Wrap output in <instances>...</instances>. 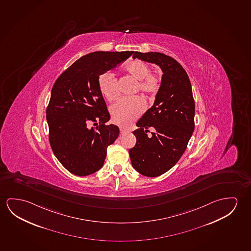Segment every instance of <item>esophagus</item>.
Instances as JSON below:
<instances>
[{
  "mask_svg": "<svg viewBox=\"0 0 251 251\" xmlns=\"http://www.w3.org/2000/svg\"><path fill=\"white\" fill-rule=\"evenodd\" d=\"M129 131L128 129H126V128H124V127H120V133L122 134V135H124V134H126L127 132Z\"/></svg>",
  "mask_w": 251,
  "mask_h": 251,
  "instance_id": "obj_1",
  "label": "esophagus"
}]
</instances>
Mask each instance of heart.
Instances as JSON below:
<instances>
[{
	"mask_svg": "<svg viewBox=\"0 0 251 251\" xmlns=\"http://www.w3.org/2000/svg\"><path fill=\"white\" fill-rule=\"evenodd\" d=\"M125 73L136 80V85L132 94L141 93L143 98L154 97L162 86V78L159 74L151 72V67L146 62L134 60L124 66ZM98 88L100 94L108 100L114 101L119 97L117 80L114 74L106 71L98 76ZM144 111L143 100L138 97L121 99L110 108L112 119L120 126H128L137 119Z\"/></svg>",
	"mask_w": 251,
	"mask_h": 251,
	"instance_id": "heart-1",
	"label": "heart"
}]
</instances>
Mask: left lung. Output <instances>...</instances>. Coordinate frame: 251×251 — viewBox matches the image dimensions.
I'll return each mask as SVG.
<instances>
[{
	"label": "left lung",
	"mask_w": 251,
	"mask_h": 251,
	"mask_svg": "<svg viewBox=\"0 0 251 251\" xmlns=\"http://www.w3.org/2000/svg\"><path fill=\"white\" fill-rule=\"evenodd\" d=\"M133 58L160 66L162 86L154 103L136 123L135 147L129 150L132 166L149 177L166 173L187 149L195 128V100L189 76L181 64L159 52L136 51ZM155 131L148 136V128Z\"/></svg>",
	"instance_id": "obj_1"
}]
</instances>
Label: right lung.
I'll return each instance as SVG.
<instances>
[{"instance_id": "add662e5", "label": "right lung", "mask_w": 251, "mask_h": 251, "mask_svg": "<svg viewBox=\"0 0 251 251\" xmlns=\"http://www.w3.org/2000/svg\"><path fill=\"white\" fill-rule=\"evenodd\" d=\"M134 51L86 54L54 81L47 107L49 140L62 166L78 176L100 170L107 149L119 135L98 88L100 74L115 69ZM93 125L92 127L91 125Z\"/></svg>"}]
</instances>
